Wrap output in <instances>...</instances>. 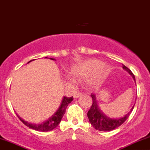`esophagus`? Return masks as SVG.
Segmentation results:
<instances>
[{"mask_svg": "<svg viewBox=\"0 0 150 150\" xmlns=\"http://www.w3.org/2000/svg\"><path fill=\"white\" fill-rule=\"evenodd\" d=\"M82 93L79 92V91H77V92H75V93H74L73 97H74V98H77L78 97H80V96H82Z\"/></svg>", "mask_w": 150, "mask_h": 150, "instance_id": "34e87169", "label": "esophagus"}]
</instances>
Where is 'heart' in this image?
Wrapping results in <instances>:
<instances>
[{
  "mask_svg": "<svg viewBox=\"0 0 150 150\" xmlns=\"http://www.w3.org/2000/svg\"><path fill=\"white\" fill-rule=\"evenodd\" d=\"M110 70L108 64L97 59H88L70 68L69 73L74 78H86V85L90 89L100 86ZM67 80L73 82V78L68 75Z\"/></svg>",
  "mask_w": 150,
  "mask_h": 150,
  "instance_id": "b5f03b06",
  "label": "heart"
}]
</instances>
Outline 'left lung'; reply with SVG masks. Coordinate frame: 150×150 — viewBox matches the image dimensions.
Here are the masks:
<instances>
[{
    "label": "left lung",
    "mask_w": 150,
    "mask_h": 150,
    "mask_svg": "<svg viewBox=\"0 0 150 150\" xmlns=\"http://www.w3.org/2000/svg\"><path fill=\"white\" fill-rule=\"evenodd\" d=\"M122 68H123L124 70L128 72L129 75L132 76L133 80L136 82V78H135V76L133 75L132 72L131 71V70L126 67L124 65L122 66ZM91 96L93 100V103L89 112H88L87 117L92 127L95 128L96 130H98V131H110L112 130H114L116 128L119 127L127 120L128 117H129L130 114L132 112L133 108H134V105H133L130 111L128 112V113H127L123 117L110 118V117L105 115L100 110L96 95L91 94Z\"/></svg>",
    "instance_id": "1"
}]
</instances>
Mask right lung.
<instances>
[{
    "label": "right lung",
    "instance_id": "1",
    "mask_svg": "<svg viewBox=\"0 0 150 150\" xmlns=\"http://www.w3.org/2000/svg\"><path fill=\"white\" fill-rule=\"evenodd\" d=\"M50 59H51V60H56L55 59H53V58H50ZM32 61L34 60L28 61L27 64H29V63L31 62ZM73 96L70 97V98H68V97L66 96L63 97L61 104L59 105V107L58 108L57 110L56 111L51 117H50L48 119H47L46 120L43 121V122H40V123H30V122H26V121L23 120L22 118H21V117L19 116V115H17L19 118V120H20L25 125L27 126L28 127H29L30 129L35 130V131H42V132H45V131H50L54 129L55 128H57L58 127V125L60 124L61 119H62L63 116H64V115L65 114V112H66V108H67L68 105L70 103L73 101Z\"/></svg>",
    "mask_w": 150,
    "mask_h": 150
}]
</instances>
